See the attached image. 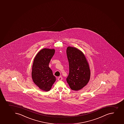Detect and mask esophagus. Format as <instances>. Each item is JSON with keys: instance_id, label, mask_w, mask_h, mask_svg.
<instances>
[{"instance_id": "obj_1", "label": "esophagus", "mask_w": 124, "mask_h": 124, "mask_svg": "<svg viewBox=\"0 0 124 124\" xmlns=\"http://www.w3.org/2000/svg\"><path fill=\"white\" fill-rule=\"evenodd\" d=\"M63 79V78L61 76H60V77H59L58 78V80H59V81H61V80H62Z\"/></svg>"}]
</instances>
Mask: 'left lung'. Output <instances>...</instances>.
<instances>
[{
  "label": "left lung",
  "mask_w": 124,
  "mask_h": 124,
  "mask_svg": "<svg viewBox=\"0 0 124 124\" xmlns=\"http://www.w3.org/2000/svg\"><path fill=\"white\" fill-rule=\"evenodd\" d=\"M66 53L69 63L67 82L71 90L79 91L89 81L91 71L89 64L85 54L79 49L68 46Z\"/></svg>",
  "instance_id": "8db88e82"
}]
</instances>
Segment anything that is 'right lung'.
Segmentation results:
<instances>
[{
    "mask_svg": "<svg viewBox=\"0 0 124 124\" xmlns=\"http://www.w3.org/2000/svg\"><path fill=\"white\" fill-rule=\"evenodd\" d=\"M55 50L43 48L36 55L32 65L31 76L33 82L41 90L48 91L56 81V78L49 67Z\"/></svg>",
    "mask_w": 124,
    "mask_h": 124,
    "instance_id": "add662e5",
    "label": "right lung"
}]
</instances>
